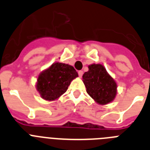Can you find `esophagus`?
Instances as JSON below:
<instances>
[{
	"mask_svg": "<svg viewBox=\"0 0 150 150\" xmlns=\"http://www.w3.org/2000/svg\"><path fill=\"white\" fill-rule=\"evenodd\" d=\"M83 73H84V72H83V71H79V75L80 78H81V77H82Z\"/></svg>",
	"mask_w": 150,
	"mask_h": 150,
	"instance_id": "obj_1",
	"label": "esophagus"
}]
</instances>
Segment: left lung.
I'll list each match as a JSON object with an SVG mask.
<instances>
[{
	"mask_svg": "<svg viewBox=\"0 0 150 150\" xmlns=\"http://www.w3.org/2000/svg\"><path fill=\"white\" fill-rule=\"evenodd\" d=\"M82 78L87 93L97 103L106 105L115 100L117 83L103 65H89L88 71L84 72Z\"/></svg>",
	"mask_w": 150,
	"mask_h": 150,
	"instance_id": "left-lung-1",
	"label": "left lung"
}]
</instances>
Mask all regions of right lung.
I'll list each match as a JSON object with an SVG mask.
<instances>
[{
    "label": "right lung",
    "mask_w": 150,
    "mask_h": 150,
    "mask_svg": "<svg viewBox=\"0 0 150 150\" xmlns=\"http://www.w3.org/2000/svg\"><path fill=\"white\" fill-rule=\"evenodd\" d=\"M78 76L73 66L56 62L39 74L36 89L44 100H57L67 91L71 81Z\"/></svg>",
    "instance_id": "obj_1"
}]
</instances>
